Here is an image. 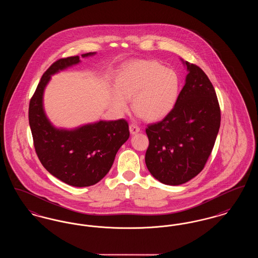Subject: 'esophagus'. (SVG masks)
<instances>
[{"mask_svg":"<svg viewBox=\"0 0 258 258\" xmlns=\"http://www.w3.org/2000/svg\"><path fill=\"white\" fill-rule=\"evenodd\" d=\"M130 132H131L132 135H135L140 132V128H139V126H137L135 124H131L130 125Z\"/></svg>","mask_w":258,"mask_h":258,"instance_id":"esophagus-1","label":"esophagus"}]
</instances>
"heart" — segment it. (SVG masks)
I'll use <instances>...</instances> for the list:
<instances>
[{
    "mask_svg": "<svg viewBox=\"0 0 258 258\" xmlns=\"http://www.w3.org/2000/svg\"><path fill=\"white\" fill-rule=\"evenodd\" d=\"M180 92V80L170 69L154 60H132L123 63L116 76V89L111 95V106L123 114L132 98L137 116L156 122L174 108Z\"/></svg>",
    "mask_w": 258,
    "mask_h": 258,
    "instance_id": "obj_1",
    "label": "heart"
}]
</instances>
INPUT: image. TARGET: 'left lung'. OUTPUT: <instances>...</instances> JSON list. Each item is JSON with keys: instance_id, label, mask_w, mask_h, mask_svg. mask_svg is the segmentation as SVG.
I'll list each match as a JSON object with an SVG mask.
<instances>
[{"instance_id": "1", "label": "left lung", "mask_w": 258, "mask_h": 258, "mask_svg": "<svg viewBox=\"0 0 258 258\" xmlns=\"http://www.w3.org/2000/svg\"><path fill=\"white\" fill-rule=\"evenodd\" d=\"M186 68L184 85L171 112L146 130L148 170L160 183L184 184L203 169L221 125V110L208 76L196 64Z\"/></svg>"}]
</instances>
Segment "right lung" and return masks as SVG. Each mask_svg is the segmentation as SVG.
I'll return each instance as SVG.
<instances>
[{
	"mask_svg": "<svg viewBox=\"0 0 258 258\" xmlns=\"http://www.w3.org/2000/svg\"><path fill=\"white\" fill-rule=\"evenodd\" d=\"M80 61L79 56L55 61L42 75L29 106V123L41 164L61 182L78 187L98 183L109 172L117 152L130 137L128 124L123 119L100 120L74 128L57 127L50 122L43 96L51 76Z\"/></svg>",
	"mask_w": 258,
	"mask_h": 258,
	"instance_id": "1",
	"label": "right lung"
}]
</instances>
